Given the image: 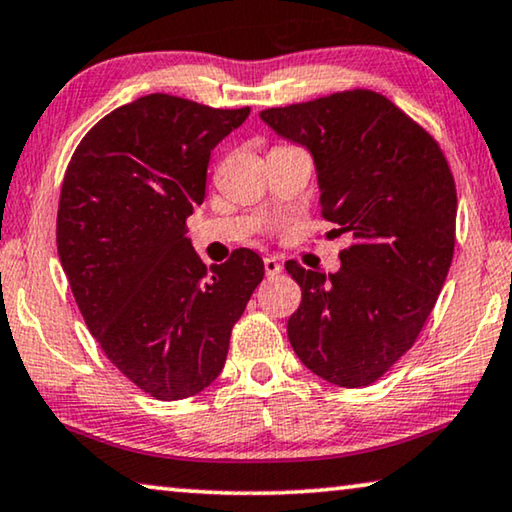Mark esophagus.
Returning a JSON list of instances; mask_svg holds the SVG:
<instances>
[{
	"mask_svg": "<svg viewBox=\"0 0 512 512\" xmlns=\"http://www.w3.org/2000/svg\"><path fill=\"white\" fill-rule=\"evenodd\" d=\"M264 271H266V276H278V273L282 271V264L276 257H264Z\"/></svg>",
	"mask_w": 512,
	"mask_h": 512,
	"instance_id": "esophagus-1",
	"label": "esophagus"
}]
</instances>
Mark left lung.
Listing matches in <instances>:
<instances>
[{
    "instance_id": "1",
    "label": "left lung",
    "mask_w": 512,
    "mask_h": 512,
    "mask_svg": "<svg viewBox=\"0 0 512 512\" xmlns=\"http://www.w3.org/2000/svg\"><path fill=\"white\" fill-rule=\"evenodd\" d=\"M259 117L308 147L331 236L352 239L329 276L285 264L301 287L287 322L292 349L335 386L375 384L416 342L451 269L457 193L448 160L421 124L370 89Z\"/></svg>"
}]
</instances>
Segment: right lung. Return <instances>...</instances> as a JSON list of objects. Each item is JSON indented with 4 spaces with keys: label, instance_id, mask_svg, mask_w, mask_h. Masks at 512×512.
Returning <instances> with one entry per match:
<instances>
[{
    "label": "right lung",
    "instance_id": "right-lung-1",
    "mask_svg": "<svg viewBox=\"0 0 512 512\" xmlns=\"http://www.w3.org/2000/svg\"><path fill=\"white\" fill-rule=\"evenodd\" d=\"M248 114L142 96L105 114L66 167L57 250L68 285L114 368L156 400L193 398L220 375L264 278L253 250L207 269L186 236L213 147Z\"/></svg>",
    "mask_w": 512,
    "mask_h": 512
}]
</instances>
